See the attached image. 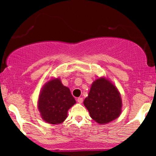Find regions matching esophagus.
I'll return each mask as SVG.
<instances>
[{
	"instance_id": "esophagus-1",
	"label": "esophagus",
	"mask_w": 156,
	"mask_h": 156,
	"mask_svg": "<svg viewBox=\"0 0 156 156\" xmlns=\"http://www.w3.org/2000/svg\"><path fill=\"white\" fill-rule=\"evenodd\" d=\"M77 102H78V103H81L82 102H83V98H78V99H77Z\"/></svg>"
}]
</instances>
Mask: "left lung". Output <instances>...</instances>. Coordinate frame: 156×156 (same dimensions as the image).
<instances>
[{
    "mask_svg": "<svg viewBox=\"0 0 156 156\" xmlns=\"http://www.w3.org/2000/svg\"><path fill=\"white\" fill-rule=\"evenodd\" d=\"M83 104L88 109L90 117L99 124L114 120L121 113L120 94L108 80L103 78L93 82Z\"/></svg>",
    "mask_w": 156,
    "mask_h": 156,
    "instance_id": "left-lung-1",
    "label": "left lung"
}]
</instances>
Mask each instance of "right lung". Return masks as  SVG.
Returning a JSON list of instances; mask_svg holds the SVG:
<instances>
[{"label": "right lung", "instance_id": "1", "mask_svg": "<svg viewBox=\"0 0 156 156\" xmlns=\"http://www.w3.org/2000/svg\"><path fill=\"white\" fill-rule=\"evenodd\" d=\"M76 103L70 90L58 78L48 81L39 94L38 108L42 118L51 124L65 120L67 111Z\"/></svg>", "mask_w": 156, "mask_h": 156}]
</instances>
